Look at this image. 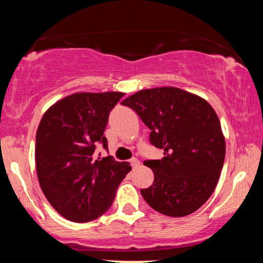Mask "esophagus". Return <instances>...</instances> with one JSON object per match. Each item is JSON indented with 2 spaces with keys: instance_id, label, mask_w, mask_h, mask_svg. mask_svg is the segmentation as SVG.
Wrapping results in <instances>:
<instances>
[{
  "instance_id": "obj_1",
  "label": "esophagus",
  "mask_w": 263,
  "mask_h": 263,
  "mask_svg": "<svg viewBox=\"0 0 263 263\" xmlns=\"http://www.w3.org/2000/svg\"><path fill=\"white\" fill-rule=\"evenodd\" d=\"M130 163H131L132 168H136V167L139 166V160L136 159V158H133V159L130 160Z\"/></svg>"
}]
</instances>
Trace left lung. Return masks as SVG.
<instances>
[{
    "label": "left lung",
    "mask_w": 263,
    "mask_h": 263,
    "mask_svg": "<svg viewBox=\"0 0 263 263\" xmlns=\"http://www.w3.org/2000/svg\"><path fill=\"white\" fill-rule=\"evenodd\" d=\"M147 126L161 160L145 161L153 184L140 193L162 215L184 217L198 210L215 190L225 159L219 118L205 100L174 87L145 89L122 102Z\"/></svg>",
    "instance_id": "1"
}]
</instances>
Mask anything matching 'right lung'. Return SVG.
Returning a JSON list of instances; mask_svg holds the SVG:
<instances>
[{
    "mask_svg": "<svg viewBox=\"0 0 263 263\" xmlns=\"http://www.w3.org/2000/svg\"><path fill=\"white\" fill-rule=\"evenodd\" d=\"M123 92H78L44 114L35 135L39 184L51 205L66 219L87 222L111 206L130 163L108 155L96 159V147L108 151L103 136L110 111ZM100 155V154H99Z\"/></svg>",
    "mask_w": 263,
    "mask_h": 263,
    "instance_id": "1",
    "label": "right lung"
}]
</instances>
